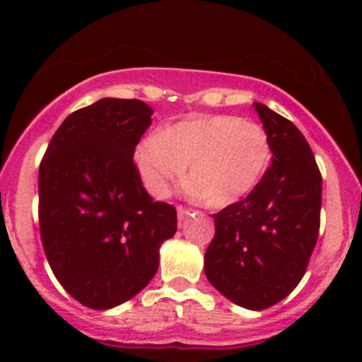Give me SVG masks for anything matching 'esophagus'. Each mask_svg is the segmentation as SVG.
<instances>
[{
  "label": "esophagus",
  "instance_id": "34e87169",
  "mask_svg": "<svg viewBox=\"0 0 362 362\" xmlns=\"http://www.w3.org/2000/svg\"><path fill=\"white\" fill-rule=\"evenodd\" d=\"M190 212H192V209H188V206H185V204H177V217H179V221L185 219V217H187Z\"/></svg>",
  "mask_w": 362,
  "mask_h": 362
}]
</instances>
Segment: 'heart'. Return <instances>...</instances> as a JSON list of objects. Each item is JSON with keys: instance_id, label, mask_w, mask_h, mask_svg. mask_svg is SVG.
<instances>
[{"instance_id": "obj_1", "label": "heart", "mask_w": 362, "mask_h": 362, "mask_svg": "<svg viewBox=\"0 0 362 362\" xmlns=\"http://www.w3.org/2000/svg\"><path fill=\"white\" fill-rule=\"evenodd\" d=\"M272 163L261 124L235 116H197L153 132L137 148V165L153 196L165 197L190 165V183L209 206H228L259 187Z\"/></svg>"}]
</instances>
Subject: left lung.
<instances>
[{
    "label": "left lung",
    "instance_id": "8db88e82",
    "mask_svg": "<svg viewBox=\"0 0 362 362\" xmlns=\"http://www.w3.org/2000/svg\"><path fill=\"white\" fill-rule=\"evenodd\" d=\"M255 110L272 165L250 196L212 214L216 235L204 274L232 303L264 310L290 296L308 268L321 226L322 177L296 124L261 103Z\"/></svg>",
    "mask_w": 362,
    "mask_h": 362
}]
</instances>
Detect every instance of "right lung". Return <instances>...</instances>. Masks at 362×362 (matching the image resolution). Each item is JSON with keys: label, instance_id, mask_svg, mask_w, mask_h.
<instances>
[{"label": "right lung", "instance_id": "add662e5", "mask_svg": "<svg viewBox=\"0 0 362 362\" xmlns=\"http://www.w3.org/2000/svg\"><path fill=\"white\" fill-rule=\"evenodd\" d=\"M152 114L139 99H99L63 121L40 163L45 255L63 288L92 310L141 292L177 230L175 206L150 197L134 163Z\"/></svg>", "mask_w": 362, "mask_h": 362}]
</instances>
